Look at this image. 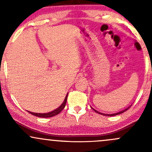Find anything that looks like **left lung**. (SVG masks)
<instances>
[{
  "instance_id": "8db88e82",
  "label": "left lung",
  "mask_w": 152,
  "mask_h": 152,
  "mask_svg": "<svg viewBox=\"0 0 152 152\" xmlns=\"http://www.w3.org/2000/svg\"><path fill=\"white\" fill-rule=\"evenodd\" d=\"M131 106H132V105H131ZM131 106H129V107H127L126 109H125L122 110V111H118V112H117V113H115V114H104V113H101V112H99V111H96V110H95V109H93V108H92V107H91V108H92V109H94V111H95V112L98 113V114H99L104 115V116H116V115H118V114H122V113H124V111H126V110H128L129 109V108L131 107Z\"/></svg>"
}]
</instances>
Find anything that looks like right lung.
<instances>
[{"label": "right lung", "instance_id": "1", "mask_svg": "<svg viewBox=\"0 0 152 152\" xmlns=\"http://www.w3.org/2000/svg\"><path fill=\"white\" fill-rule=\"evenodd\" d=\"M67 97H68V94H66L65 99H64V102L62 103L61 105L59 106V107L57 108V109H56L55 110H53V111H50V112L43 113V114H41V113L31 112V111H28V112H29V113H30V114H31L32 115H34V116H38V117H41V118H50V117H52V116H56V115L58 114L59 113H60L61 111L62 110L64 109V107H65L66 104V101H67Z\"/></svg>", "mask_w": 152, "mask_h": 152}]
</instances>
